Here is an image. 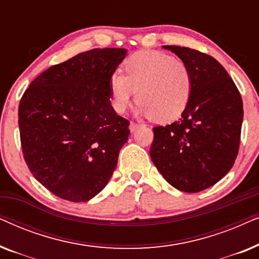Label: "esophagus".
<instances>
[{"label": "esophagus", "instance_id": "1", "mask_svg": "<svg viewBox=\"0 0 259 259\" xmlns=\"http://www.w3.org/2000/svg\"><path fill=\"white\" fill-rule=\"evenodd\" d=\"M140 127V125L139 123H137V122H134V121H132L130 123V130H131V132H134V131H137L138 128H139Z\"/></svg>", "mask_w": 259, "mask_h": 259}]
</instances>
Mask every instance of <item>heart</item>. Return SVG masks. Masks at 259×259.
<instances>
[{"label": "heart", "instance_id": "obj_1", "mask_svg": "<svg viewBox=\"0 0 259 259\" xmlns=\"http://www.w3.org/2000/svg\"><path fill=\"white\" fill-rule=\"evenodd\" d=\"M112 106L118 113L130 107L136 92L139 112L155 121L178 119L192 94V76L185 63L159 51L134 53L123 63V74L109 77Z\"/></svg>", "mask_w": 259, "mask_h": 259}]
</instances>
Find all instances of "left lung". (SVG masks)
<instances>
[{"label":"left lung","instance_id":"8db88e82","mask_svg":"<svg viewBox=\"0 0 259 259\" xmlns=\"http://www.w3.org/2000/svg\"><path fill=\"white\" fill-rule=\"evenodd\" d=\"M164 48L189 67L192 94L178 121L154 127L150 155L173 187L200 192L218 183L235 164L243 122L242 97L214 58L189 47Z\"/></svg>","mask_w":259,"mask_h":259}]
</instances>
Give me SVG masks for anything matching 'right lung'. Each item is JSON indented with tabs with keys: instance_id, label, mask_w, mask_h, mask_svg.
<instances>
[{
	"instance_id": "1",
	"label": "right lung",
	"mask_w": 259,
	"mask_h": 259,
	"mask_svg": "<svg viewBox=\"0 0 259 259\" xmlns=\"http://www.w3.org/2000/svg\"><path fill=\"white\" fill-rule=\"evenodd\" d=\"M126 49L95 48L49 67L19 105L20 139L31 175L65 200L87 201L107 185L130 121L111 105L109 77Z\"/></svg>"
}]
</instances>
